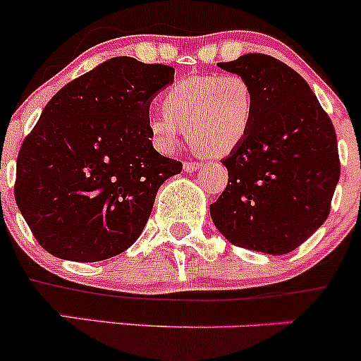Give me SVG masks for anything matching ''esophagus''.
<instances>
[{
  "instance_id": "esophagus-1",
  "label": "esophagus",
  "mask_w": 361,
  "mask_h": 361,
  "mask_svg": "<svg viewBox=\"0 0 361 361\" xmlns=\"http://www.w3.org/2000/svg\"><path fill=\"white\" fill-rule=\"evenodd\" d=\"M201 167V164L195 162V160H188V162L183 164V169L187 171V173H194L195 169H199Z\"/></svg>"
}]
</instances>
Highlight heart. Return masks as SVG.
Instances as JSON below:
<instances>
[{
	"label": "heart",
	"mask_w": 361,
	"mask_h": 361,
	"mask_svg": "<svg viewBox=\"0 0 361 361\" xmlns=\"http://www.w3.org/2000/svg\"><path fill=\"white\" fill-rule=\"evenodd\" d=\"M162 113L150 130L162 150H173L181 130L207 157L227 155L248 136L255 116V92L245 76L227 73L180 80L162 94Z\"/></svg>",
	"instance_id": "1"
}]
</instances>
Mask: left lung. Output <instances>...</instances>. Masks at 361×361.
Wrapping results in <instances>:
<instances>
[{
    "instance_id": "8db88e82",
    "label": "left lung",
    "mask_w": 361,
    "mask_h": 361,
    "mask_svg": "<svg viewBox=\"0 0 361 361\" xmlns=\"http://www.w3.org/2000/svg\"><path fill=\"white\" fill-rule=\"evenodd\" d=\"M218 66L251 83L255 116L221 160L228 183L211 218L234 246L290 253L329 218L341 176L334 123L307 82L276 57L246 54Z\"/></svg>"
}]
</instances>
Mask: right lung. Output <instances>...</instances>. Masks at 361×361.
I'll return each mask as SVG.
<instances>
[{
	"mask_svg": "<svg viewBox=\"0 0 361 361\" xmlns=\"http://www.w3.org/2000/svg\"><path fill=\"white\" fill-rule=\"evenodd\" d=\"M174 68L113 57L66 83L17 157L16 201L42 248L99 262L140 238L181 162L152 145L150 103Z\"/></svg>",
	"mask_w": 361,
	"mask_h": 361,
	"instance_id": "add662e5",
	"label": "right lung"
}]
</instances>
